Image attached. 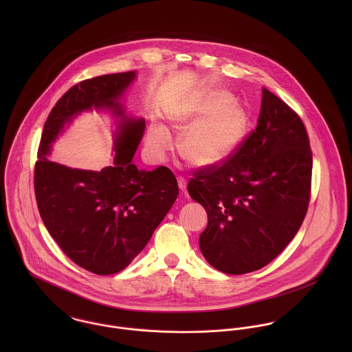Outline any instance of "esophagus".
<instances>
[{
    "label": "esophagus",
    "instance_id": "1",
    "mask_svg": "<svg viewBox=\"0 0 352 352\" xmlns=\"http://www.w3.org/2000/svg\"><path fill=\"white\" fill-rule=\"evenodd\" d=\"M177 183H179V188H180L182 191H186V188H187V182H186V179L179 177V179H177Z\"/></svg>",
    "mask_w": 352,
    "mask_h": 352
}]
</instances>
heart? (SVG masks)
<instances>
[{
	"label": "heart",
	"mask_w": 352,
	"mask_h": 352,
	"mask_svg": "<svg viewBox=\"0 0 352 352\" xmlns=\"http://www.w3.org/2000/svg\"><path fill=\"white\" fill-rule=\"evenodd\" d=\"M226 91L211 89L197 96L170 119L176 133L182 134L179 151L194 166L207 168L225 162L240 148L248 129L245 109L232 102ZM170 133L155 126L148 138L151 157L161 158L172 148Z\"/></svg>",
	"instance_id": "obj_1"
}]
</instances>
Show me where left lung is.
I'll list each match as a JSON object with an SVG mask.
<instances>
[{"label":"left lung","mask_w":352,"mask_h":352,"mask_svg":"<svg viewBox=\"0 0 352 352\" xmlns=\"http://www.w3.org/2000/svg\"><path fill=\"white\" fill-rule=\"evenodd\" d=\"M261 91L256 129L229 160L198 169L188 183L208 218L201 254L230 275L271 263L300 230L310 201L313 157L303 122Z\"/></svg>","instance_id":"left-lung-1"}]
</instances>
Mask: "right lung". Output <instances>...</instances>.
Masks as SVG:
<instances>
[{
  "instance_id": "add662e5",
  "label": "right lung",
  "mask_w": 352,
  "mask_h": 352,
  "mask_svg": "<svg viewBox=\"0 0 352 352\" xmlns=\"http://www.w3.org/2000/svg\"><path fill=\"white\" fill-rule=\"evenodd\" d=\"M135 77V72L105 74L72 87L51 109L35 164V197L45 226L70 260L96 275L124 270L146 247L179 195L170 169L146 172L131 162L145 120L127 116L120 99ZM94 107L111 110L118 120L114 165L95 173L49 160L64 126Z\"/></svg>"
}]
</instances>
